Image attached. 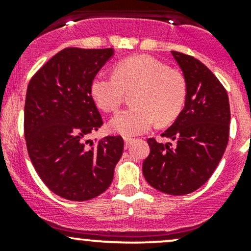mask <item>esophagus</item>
<instances>
[{
  "mask_svg": "<svg viewBox=\"0 0 251 251\" xmlns=\"http://www.w3.org/2000/svg\"><path fill=\"white\" fill-rule=\"evenodd\" d=\"M124 142H125V147H126V148H127V147L130 146V144L133 142V138H131V137H124Z\"/></svg>",
  "mask_w": 251,
  "mask_h": 251,
  "instance_id": "1",
  "label": "esophagus"
}]
</instances>
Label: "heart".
<instances>
[{"label": "heart", "instance_id": "1", "mask_svg": "<svg viewBox=\"0 0 251 251\" xmlns=\"http://www.w3.org/2000/svg\"><path fill=\"white\" fill-rule=\"evenodd\" d=\"M132 90V107L119 111L110 120V127L125 136L146 132L155 119L160 125L175 120L183 108L187 85L181 73L149 55L120 60L114 75L100 74L91 83L93 100L104 111H115L125 93Z\"/></svg>", "mask_w": 251, "mask_h": 251}]
</instances>
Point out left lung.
I'll use <instances>...</instances> for the list:
<instances>
[{
    "label": "left lung",
    "mask_w": 251,
    "mask_h": 251,
    "mask_svg": "<svg viewBox=\"0 0 251 251\" xmlns=\"http://www.w3.org/2000/svg\"><path fill=\"white\" fill-rule=\"evenodd\" d=\"M187 85L184 108L163 137L173 143L149 138L143 175L153 188L184 196L197 191L214 174L229 136L228 96L209 68L201 60L173 50Z\"/></svg>",
    "instance_id": "8db88e82"
}]
</instances>
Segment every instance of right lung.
I'll return each instance as SVG.
<instances>
[{
  "label": "right lung",
  "mask_w": 251,
  "mask_h": 251,
  "mask_svg": "<svg viewBox=\"0 0 251 251\" xmlns=\"http://www.w3.org/2000/svg\"><path fill=\"white\" fill-rule=\"evenodd\" d=\"M113 54V48H64L27 85L24 135L30 160L48 188L68 201H90L107 191L123 155L121 136L85 141L103 125L91 83Z\"/></svg>",
  "instance_id": "obj_1"
}]
</instances>
